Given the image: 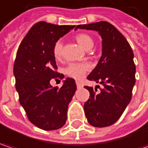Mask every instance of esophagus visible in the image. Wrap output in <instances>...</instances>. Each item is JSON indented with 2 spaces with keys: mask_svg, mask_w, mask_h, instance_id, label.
Returning a JSON list of instances; mask_svg holds the SVG:
<instances>
[{
  "mask_svg": "<svg viewBox=\"0 0 148 148\" xmlns=\"http://www.w3.org/2000/svg\"><path fill=\"white\" fill-rule=\"evenodd\" d=\"M76 85H77V88H82L83 87V84L82 83L79 82V81H76Z\"/></svg>",
  "mask_w": 148,
  "mask_h": 148,
  "instance_id": "esophagus-1",
  "label": "esophagus"
}]
</instances>
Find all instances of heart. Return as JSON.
Listing matches in <instances>:
<instances>
[{"label":"heart","instance_id":"heart-1","mask_svg":"<svg viewBox=\"0 0 148 148\" xmlns=\"http://www.w3.org/2000/svg\"><path fill=\"white\" fill-rule=\"evenodd\" d=\"M75 40L85 50H90L93 48L95 42L87 33H79L75 36ZM53 56L56 59H60L63 56V42L61 40L57 41L53 48ZM89 69V66L86 63H70L66 66L64 73L68 76L76 79H80L84 76L85 72Z\"/></svg>","mask_w":148,"mask_h":148}]
</instances>
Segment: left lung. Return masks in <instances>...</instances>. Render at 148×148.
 Here are the masks:
<instances>
[{
	"instance_id": "left-lung-1",
	"label": "left lung",
	"mask_w": 148,
	"mask_h": 148,
	"mask_svg": "<svg viewBox=\"0 0 148 148\" xmlns=\"http://www.w3.org/2000/svg\"><path fill=\"white\" fill-rule=\"evenodd\" d=\"M78 28L97 31L102 38V56L87 79L103 87L84 86L90 92V98L84 109L91 126H109L121 117L132 99L136 82L134 54L125 37L109 22L78 25L75 29Z\"/></svg>"
}]
</instances>
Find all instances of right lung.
I'll list each match as a JSON object with an SVG mask.
<instances>
[{
    "mask_svg": "<svg viewBox=\"0 0 148 148\" xmlns=\"http://www.w3.org/2000/svg\"><path fill=\"white\" fill-rule=\"evenodd\" d=\"M74 27L37 22L16 53L13 73L20 104L31 122L45 131L57 130L65 124L69 104L77 89L71 78H67L61 88L50 84L52 79L64 77L57 72L53 45Z\"/></svg>",
    "mask_w": 148,
    "mask_h": 148,
    "instance_id": "add662e5",
    "label": "right lung"
}]
</instances>
